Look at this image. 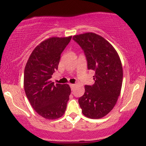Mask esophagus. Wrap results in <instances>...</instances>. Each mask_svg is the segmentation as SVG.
Returning <instances> with one entry per match:
<instances>
[{
	"instance_id": "esophagus-1",
	"label": "esophagus",
	"mask_w": 146,
	"mask_h": 146,
	"mask_svg": "<svg viewBox=\"0 0 146 146\" xmlns=\"http://www.w3.org/2000/svg\"><path fill=\"white\" fill-rule=\"evenodd\" d=\"M69 85H70V87H71V89H73V88H74V87L75 86V84H70Z\"/></svg>"
}]
</instances>
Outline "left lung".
Here are the masks:
<instances>
[{
    "instance_id": "1",
    "label": "left lung",
    "mask_w": 146,
    "mask_h": 146,
    "mask_svg": "<svg viewBox=\"0 0 146 146\" xmlns=\"http://www.w3.org/2000/svg\"><path fill=\"white\" fill-rule=\"evenodd\" d=\"M73 39L84 50L88 69L95 71V83L85 86L79 106L86 117L100 119L111 111L121 94L123 75L121 60L111 44L94 33L76 35Z\"/></svg>"
}]
</instances>
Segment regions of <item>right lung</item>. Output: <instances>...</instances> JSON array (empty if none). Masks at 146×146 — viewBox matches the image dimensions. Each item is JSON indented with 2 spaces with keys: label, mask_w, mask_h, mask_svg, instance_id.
I'll list each match as a JSON object with an SVG mask.
<instances>
[{
  "label": "right lung",
  "mask_w": 146,
  "mask_h": 146,
  "mask_svg": "<svg viewBox=\"0 0 146 146\" xmlns=\"http://www.w3.org/2000/svg\"><path fill=\"white\" fill-rule=\"evenodd\" d=\"M71 38L52 37L41 42L29 56L24 70L27 99L37 113L46 119L61 117L67 108L71 88L67 84H54L50 79Z\"/></svg>",
  "instance_id": "right-lung-1"
}]
</instances>
